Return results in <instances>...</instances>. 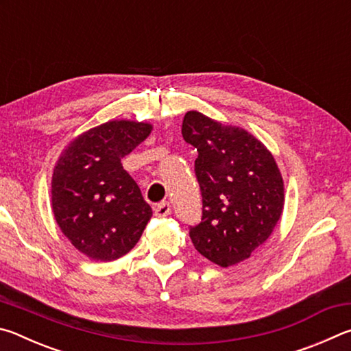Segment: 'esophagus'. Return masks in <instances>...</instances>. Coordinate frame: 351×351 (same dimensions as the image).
Returning <instances> with one entry per match:
<instances>
[{
	"label": "esophagus",
	"mask_w": 351,
	"mask_h": 351,
	"mask_svg": "<svg viewBox=\"0 0 351 351\" xmlns=\"http://www.w3.org/2000/svg\"><path fill=\"white\" fill-rule=\"evenodd\" d=\"M170 213V204L167 203V201H162V203H159L154 206V215L156 217H167Z\"/></svg>",
	"instance_id": "esophagus-1"
}]
</instances>
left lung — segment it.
<instances>
[{
  "mask_svg": "<svg viewBox=\"0 0 351 351\" xmlns=\"http://www.w3.org/2000/svg\"><path fill=\"white\" fill-rule=\"evenodd\" d=\"M182 138L197 148L195 175L203 197L190 239L207 260L228 268L251 257L280 219L285 193L277 164L258 139L198 111L186 112Z\"/></svg>",
  "mask_w": 351,
  "mask_h": 351,
  "instance_id": "left-lung-1",
  "label": "left lung"
}]
</instances>
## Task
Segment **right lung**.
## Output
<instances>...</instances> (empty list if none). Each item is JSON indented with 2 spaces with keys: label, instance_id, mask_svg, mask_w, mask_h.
I'll return each instance as SVG.
<instances>
[{
  "label": "right lung",
  "instance_id": "1",
  "mask_svg": "<svg viewBox=\"0 0 351 351\" xmlns=\"http://www.w3.org/2000/svg\"><path fill=\"white\" fill-rule=\"evenodd\" d=\"M150 132L144 122H106L80 134L58 159L52 210L62 232L86 257L121 258L152 218V207L121 162Z\"/></svg>",
  "mask_w": 351,
  "mask_h": 351
}]
</instances>
